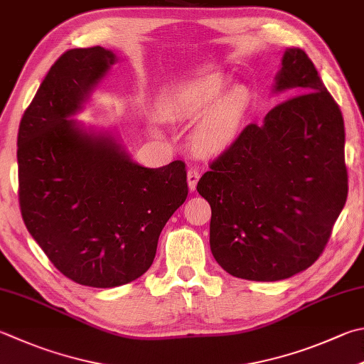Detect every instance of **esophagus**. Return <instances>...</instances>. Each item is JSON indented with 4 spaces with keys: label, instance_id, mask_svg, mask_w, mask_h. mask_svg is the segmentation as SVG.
<instances>
[{
    "label": "esophagus",
    "instance_id": "obj_1",
    "mask_svg": "<svg viewBox=\"0 0 364 364\" xmlns=\"http://www.w3.org/2000/svg\"><path fill=\"white\" fill-rule=\"evenodd\" d=\"M200 171L195 169V168H190L188 173H187V183H188V190L190 191H195L196 190V183L200 181Z\"/></svg>",
    "mask_w": 364,
    "mask_h": 364
}]
</instances>
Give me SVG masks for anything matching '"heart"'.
<instances>
[{"mask_svg": "<svg viewBox=\"0 0 364 364\" xmlns=\"http://www.w3.org/2000/svg\"><path fill=\"white\" fill-rule=\"evenodd\" d=\"M226 79L209 74L164 93L159 107L164 117L176 122H193L191 147L201 155L222 154L236 139L249 107V92L235 87L223 92ZM147 125L156 128V119L149 115Z\"/></svg>", "mask_w": 364, "mask_h": 364, "instance_id": "obj_1", "label": "heart"}]
</instances>
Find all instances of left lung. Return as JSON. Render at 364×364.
Instances as JSON below:
<instances>
[{
    "instance_id": "1",
    "label": "left lung",
    "mask_w": 364,
    "mask_h": 364,
    "mask_svg": "<svg viewBox=\"0 0 364 364\" xmlns=\"http://www.w3.org/2000/svg\"><path fill=\"white\" fill-rule=\"evenodd\" d=\"M296 95L247 127L196 190L210 250L231 276L276 282L315 263L347 200L341 109L303 49L284 52L272 93Z\"/></svg>"
}]
</instances>
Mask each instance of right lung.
Wrapping results in <instances>:
<instances>
[{
  "instance_id": "right-lung-1",
  "label": "right lung",
  "mask_w": 364,
  "mask_h": 364,
  "mask_svg": "<svg viewBox=\"0 0 364 364\" xmlns=\"http://www.w3.org/2000/svg\"><path fill=\"white\" fill-rule=\"evenodd\" d=\"M119 61L100 46L65 52L25 111L17 139L26 230L63 276L95 289L141 277L188 195L182 161L146 168L117 133L73 119Z\"/></svg>"
}]
</instances>
